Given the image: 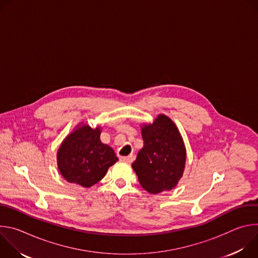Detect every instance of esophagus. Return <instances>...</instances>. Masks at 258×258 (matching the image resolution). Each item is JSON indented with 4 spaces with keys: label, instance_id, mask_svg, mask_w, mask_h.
<instances>
[{
    "label": "esophagus",
    "instance_id": "obj_1",
    "mask_svg": "<svg viewBox=\"0 0 258 258\" xmlns=\"http://www.w3.org/2000/svg\"><path fill=\"white\" fill-rule=\"evenodd\" d=\"M134 159H135L134 155H130V156H126V157H121V160L126 162V163H132L134 161Z\"/></svg>",
    "mask_w": 258,
    "mask_h": 258
}]
</instances>
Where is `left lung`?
<instances>
[{"mask_svg": "<svg viewBox=\"0 0 258 258\" xmlns=\"http://www.w3.org/2000/svg\"><path fill=\"white\" fill-rule=\"evenodd\" d=\"M141 132L144 146L132 164L141 186L151 194L174 189L187 159L177 126L165 114H158L152 123H142Z\"/></svg>", "mask_w": 258, "mask_h": 258, "instance_id": "1", "label": "left lung"}]
</instances>
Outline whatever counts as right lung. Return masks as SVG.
I'll list each match as a JSON object with an SVG mask.
<instances>
[{
  "label": "right lung",
  "mask_w": 258,
  "mask_h": 258,
  "mask_svg": "<svg viewBox=\"0 0 258 258\" xmlns=\"http://www.w3.org/2000/svg\"><path fill=\"white\" fill-rule=\"evenodd\" d=\"M101 131L100 125L93 128L83 121L62 141L57 165L67 181L90 188L118 161L111 147L101 142Z\"/></svg>",
  "instance_id": "obj_1"
}]
</instances>
